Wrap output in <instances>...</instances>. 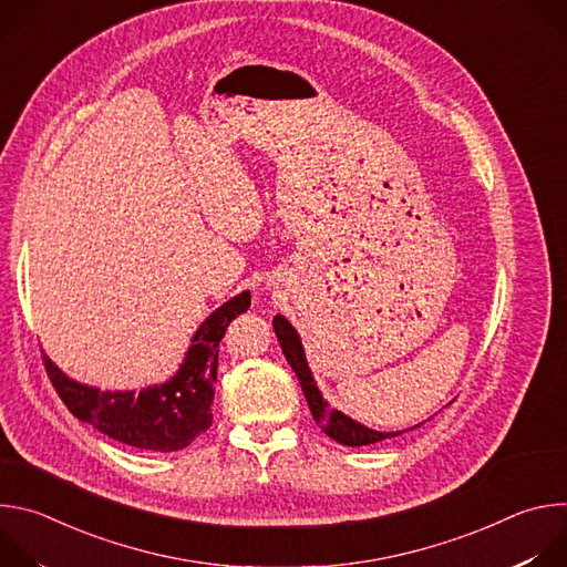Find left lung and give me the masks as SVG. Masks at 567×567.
Returning <instances> with one entry per match:
<instances>
[{"label":"left lung","mask_w":567,"mask_h":567,"mask_svg":"<svg viewBox=\"0 0 567 567\" xmlns=\"http://www.w3.org/2000/svg\"><path fill=\"white\" fill-rule=\"evenodd\" d=\"M274 330H276V337L280 341V348H282V352L287 357L289 365L293 368V372L298 377V383H300V388L305 392V399L309 403V411H311L316 424L320 426L322 433H328L339 444H346V446H368V444H374V442H381V440H390V437L403 435V433H409V431H415V429H420L424 424L422 422V424H417V426H413L409 431L379 433V431L361 426L359 422L350 420L341 411L330 409L328 401H322V396H320V392L316 388L311 370H309V365L305 361L302 343L298 339V332L291 328V322L285 316H276L274 318Z\"/></svg>","instance_id":"left-lung-1"}]
</instances>
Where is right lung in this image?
Wrapping results in <instances>:
<instances>
[{"mask_svg":"<svg viewBox=\"0 0 567 567\" xmlns=\"http://www.w3.org/2000/svg\"><path fill=\"white\" fill-rule=\"evenodd\" d=\"M251 293L241 291L215 309L193 337L179 372L154 388L134 392H101L64 377L44 354L47 374L64 401V406L80 422L96 426L101 433L127 446L171 453L186 449L213 424L210 403L217 381L219 341L230 320L245 313Z\"/></svg>","mask_w":567,"mask_h":567,"instance_id":"obj_1","label":"right lung"}]
</instances>
